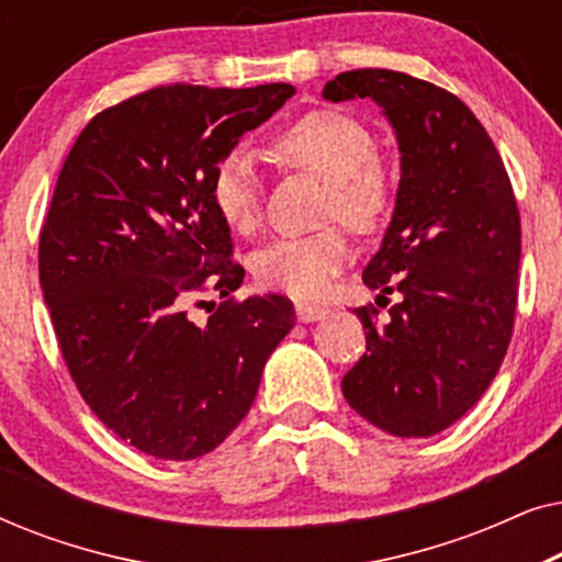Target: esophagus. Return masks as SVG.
<instances>
[{
	"label": "esophagus",
	"instance_id": "esophagus-1",
	"mask_svg": "<svg viewBox=\"0 0 562 562\" xmlns=\"http://www.w3.org/2000/svg\"><path fill=\"white\" fill-rule=\"evenodd\" d=\"M327 314H329L327 306L306 304V302H299L296 304V319L299 322H317V319H325Z\"/></svg>",
	"mask_w": 562,
	"mask_h": 562
}]
</instances>
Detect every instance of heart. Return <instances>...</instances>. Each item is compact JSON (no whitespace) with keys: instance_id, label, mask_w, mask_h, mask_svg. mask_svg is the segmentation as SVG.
Listing matches in <instances>:
<instances>
[{"instance_id":"1","label":"heart","mask_w":562,"mask_h":562,"mask_svg":"<svg viewBox=\"0 0 562 562\" xmlns=\"http://www.w3.org/2000/svg\"><path fill=\"white\" fill-rule=\"evenodd\" d=\"M286 164L329 181L325 220L368 233L379 227L394 202V179L375 158V137L363 122L337 110H314L291 122L273 140ZM214 210L235 233L248 235L260 222V176L243 150L227 153L212 173ZM352 260L340 227L317 235L279 237L252 256V276L268 291L317 299Z\"/></svg>"}]
</instances>
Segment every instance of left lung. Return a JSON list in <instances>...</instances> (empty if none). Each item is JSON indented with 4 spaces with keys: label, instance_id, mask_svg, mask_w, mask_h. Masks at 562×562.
<instances>
[{
    "label": "left lung",
    "instance_id": "1",
    "mask_svg": "<svg viewBox=\"0 0 562 562\" xmlns=\"http://www.w3.org/2000/svg\"><path fill=\"white\" fill-rule=\"evenodd\" d=\"M329 102L373 99L396 133L402 181L381 250L363 271L375 304L402 302L375 325L358 306L363 358L342 394L396 437H429L463 417L502 368L517 310L521 225L494 140L456 94L386 68L327 81Z\"/></svg>",
    "mask_w": 562,
    "mask_h": 562
}]
</instances>
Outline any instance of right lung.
<instances>
[{
	"label": "right lung",
	"instance_id": "right-lung-1",
	"mask_svg": "<svg viewBox=\"0 0 562 562\" xmlns=\"http://www.w3.org/2000/svg\"><path fill=\"white\" fill-rule=\"evenodd\" d=\"M294 91L156 87L99 112L60 168L43 299L83 402L145 456L194 460L225 442L294 327L286 296H229L245 271L212 202L220 160ZM204 290L226 302L199 328L186 302Z\"/></svg>",
	"mask_w": 562,
	"mask_h": 562
}]
</instances>
